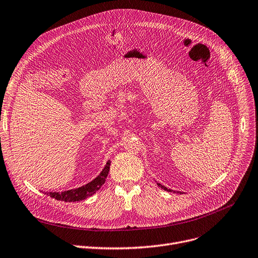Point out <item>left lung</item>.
Segmentation results:
<instances>
[{
  "instance_id": "obj_1",
  "label": "left lung",
  "mask_w": 258,
  "mask_h": 258,
  "mask_svg": "<svg viewBox=\"0 0 258 258\" xmlns=\"http://www.w3.org/2000/svg\"><path fill=\"white\" fill-rule=\"evenodd\" d=\"M158 185L160 186V187H162L164 191H167V192H172V189H170V188H167V187H165V186H163V185H161L160 183H158Z\"/></svg>"
}]
</instances>
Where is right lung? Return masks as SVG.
<instances>
[{
  "label": "right lung",
  "mask_w": 258,
  "mask_h": 258,
  "mask_svg": "<svg viewBox=\"0 0 258 258\" xmlns=\"http://www.w3.org/2000/svg\"><path fill=\"white\" fill-rule=\"evenodd\" d=\"M109 165H110V161L108 160L105 167L103 169V171L101 172L97 178H95L92 182H89L81 187H78L75 189H71V191H65V192H50L47 193V195H49L50 197L57 199V200H62V201H66V203H74V201H80L83 200L85 198H87L88 196H92L93 194H95L98 189L101 187L104 182L105 179L108 175L109 172Z\"/></svg>",
  "instance_id": "add662e5"
}]
</instances>
